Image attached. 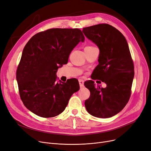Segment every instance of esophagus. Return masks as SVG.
I'll list each match as a JSON object with an SVG mask.
<instances>
[{
  "label": "esophagus",
  "instance_id": "1",
  "mask_svg": "<svg viewBox=\"0 0 151 151\" xmlns=\"http://www.w3.org/2000/svg\"><path fill=\"white\" fill-rule=\"evenodd\" d=\"M78 82H79V85H80V87L81 88H82L83 87V85H84V81L83 80H78Z\"/></svg>",
  "mask_w": 151,
  "mask_h": 151
}]
</instances>
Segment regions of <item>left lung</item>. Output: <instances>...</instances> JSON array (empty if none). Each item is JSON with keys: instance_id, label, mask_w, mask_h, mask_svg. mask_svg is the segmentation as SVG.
Wrapping results in <instances>:
<instances>
[{"instance_id": "1", "label": "left lung", "mask_w": 151, "mask_h": 151, "mask_svg": "<svg viewBox=\"0 0 151 151\" xmlns=\"http://www.w3.org/2000/svg\"><path fill=\"white\" fill-rule=\"evenodd\" d=\"M87 39L99 50L98 65L93 78L104 82L106 87L96 88L95 82H86L90 91L85 101L87 112L99 118H109L122 110L131 95L134 65L125 37L116 28L99 24L83 28Z\"/></svg>"}]
</instances>
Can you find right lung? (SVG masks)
<instances>
[{
	"instance_id": "right-lung-1",
	"label": "right lung",
	"mask_w": 151,
	"mask_h": 151,
	"mask_svg": "<svg viewBox=\"0 0 151 151\" xmlns=\"http://www.w3.org/2000/svg\"><path fill=\"white\" fill-rule=\"evenodd\" d=\"M84 35L78 29H50L34 35L25 45L17 71L20 98L27 109L38 116H58L75 92L77 79L56 82V72L68 63L69 55Z\"/></svg>"
}]
</instances>
